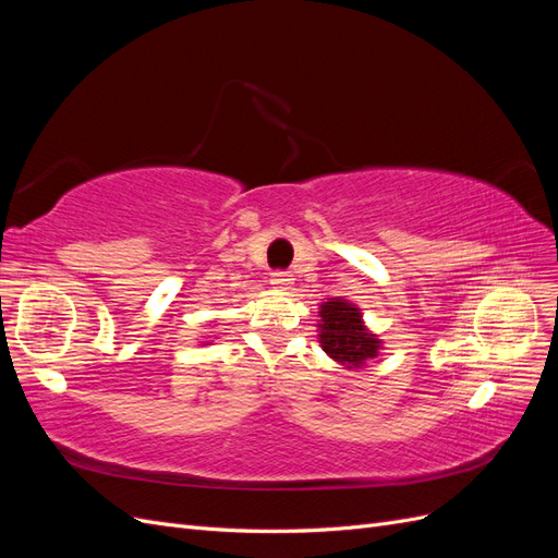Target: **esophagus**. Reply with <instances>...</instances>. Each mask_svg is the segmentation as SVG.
<instances>
[{
  "mask_svg": "<svg viewBox=\"0 0 558 558\" xmlns=\"http://www.w3.org/2000/svg\"><path fill=\"white\" fill-rule=\"evenodd\" d=\"M272 286L275 289H281V291H286V289H291L293 286V277L289 275V272H272Z\"/></svg>",
  "mask_w": 558,
  "mask_h": 558,
  "instance_id": "obj_1",
  "label": "esophagus"
}]
</instances>
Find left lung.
<instances>
[{
  "mask_svg": "<svg viewBox=\"0 0 558 558\" xmlns=\"http://www.w3.org/2000/svg\"><path fill=\"white\" fill-rule=\"evenodd\" d=\"M318 342L332 361L344 367H363L379 353L381 342L363 324V314L349 300L330 298L320 305Z\"/></svg>",
  "mask_w": 558,
  "mask_h": 558,
  "instance_id": "8db88e82",
  "label": "left lung"
}]
</instances>
